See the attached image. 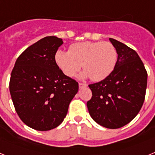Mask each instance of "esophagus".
Here are the masks:
<instances>
[{"mask_svg":"<svg viewBox=\"0 0 155 155\" xmlns=\"http://www.w3.org/2000/svg\"><path fill=\"white\" fill-rule=\"evenodd\" d=\"M85 87H87V84H85V83H79V87H80V88Z\"/></svg>","mask_w":155,"mask_h":155,"instance_id":"obj_1","label":"esophagus"}]
</instances>
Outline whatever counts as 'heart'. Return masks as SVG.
Returning a JSON list of instances; mask_svg holds the SVG:
<instances>
[{
    "label": "heart",
    "instance_id": "obj_1",
    "mask_svg": "<svg viewBox=\"0 0 155 155\" xmlns=\"http://www.w3.org/2000/svg\"><path fill=\"white\" fill-rule=\"evenodd\" d=\"M118 53L109 42H81L74 43L69 51L58 50L55 54L56 64L67 77L78 73L82 65L85 71L81 76L94 81H101L113 73Z\"/></svg>",
    "mask_w": 155,
    "mask_h": 155
}]
</instances>
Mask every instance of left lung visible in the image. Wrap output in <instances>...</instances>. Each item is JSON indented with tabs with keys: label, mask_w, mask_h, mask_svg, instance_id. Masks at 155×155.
<instances>
[{
	"label": "left lung",
	"mask_w": 155,
	"mask_h": 155,
	"mask_svg": "<svg viewBox=\"0 0 155 155\" xmlns=\"http://www.w3.org/2000/svg\"><path fill=\"white\" fill-rule=\"evenodd\" d=\"M109 41L118 53L116 68L105 79L88 85L92 97L87 107L97 124L117 129L134 120L141 109L147 73L135 50L113 38Z\"/></svg>",
	"instance_id": "1"
}]
</instances>
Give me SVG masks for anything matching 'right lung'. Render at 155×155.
<instances>
[{
    "label": "right lung",
    "instance_id": "add662e5",
    "mask_svg": "<svg viewBox=\"0 0 155 155\" xmlns=\"http://www.w3.org/2000/svg\"><path fill=\"white\" fill-rule=\"evenodd\" d=\"M62 39L46 36L28 46L17 59L11 74V96L25 125L39 131L58 127L78 91V83L67 77L55 61Z\"/></svg>",
    "mask_w": 155,
    "mask_h": 155
}]
</instances>
